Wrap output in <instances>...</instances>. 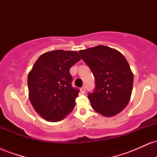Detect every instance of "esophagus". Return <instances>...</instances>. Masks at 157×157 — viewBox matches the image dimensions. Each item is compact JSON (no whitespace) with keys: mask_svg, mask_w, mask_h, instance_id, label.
I'll return each instance as SVG.
<instances>
[{"mask_svg":"<svg viewBox=\"0 0 157 157\" xmlns=\"http://www.w3.org/2000/svg\"><path fill=\"white\" fill-rule=\"evenodd\" d=\"M80 92L81 94H85V92H86V88H85L84 86L80 89Z\"/></svg>","mask_w":157,"mask_h":157,"instance_id":"34e87169","label":"esophagus"}]
</instances>
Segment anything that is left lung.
<instances>
[{
	"label": "left lung",
	"instance_id": "1",
	"mask_svg": "<svg viewBox=\"0 0 157 157\" xmlns=\"http://www.w3.org/2000/svg\"><path fill=\"white\" fill-rule=\"evenodd\" d=\"M79 54L95 79V89L88 94L93 109L105 117L121 112L130 100L134 82L125 57L102 45L81 50Z\"/></svg>",
	"mask_w": 157,
	"mask_h": 157
}]
</instances>
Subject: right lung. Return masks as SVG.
I'll use <instances>...</instances> for the list:
<instances>
[{
	"mask_svg": "<svg viewBox=\"0 0 157 157\" xmlns=\"http://www.w3.org/2000/svg\"><path fill=\"white\" fill-rule=\"evenodd\" d=\"M80 59L77 52H48L37 59L29 73L30 102L45 120L60 121L75 108L80 90L71 86L69 70Z\"/></svg>",
	"mask_w": 157,
	"mask_h": 157,
	"instance_id": "1",
	"label": "right lung"
}]
</instances>
